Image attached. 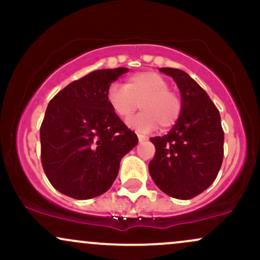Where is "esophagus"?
<instances>
[{
    "mask_svg": "<svg viewBox=\"0 0 260 260\" xmlns=\"http://www.w3.org/2000/svg\"><path fill=\"white\" fill-rule=\"evenodd\" d=\"M137 136H138V140H139V142H144V140H147V138H145V137L143 136V134L138 133V134H137Z\"/></svg>",
    "mask_w": 260,
    "mask_h": 260,
    "instance_id": "obj_1",
    "label": "esophagus"
}]
</instances>
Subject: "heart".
<instances>
[{
    "label": "heart",
    "mask_w": 260,
    "mask_h": 260,
    "mask_svg": "<svg viewBox=\"0 0 260 260\" xmlns=\"http://www.w3.org/2000/svg\"><path fill=\"white\" fill-rule=\"evenodd\" d=\"M170 82L160 73L144 71L129 76L126 84L113 83L107 89V103L112 111L126 121L139 107L143 110L128 123L140 132L159 127L169 129L180 120L183 101L180 92L169 88Z\"/></svg>",
    "instance_id": "1"
}]
</instances>
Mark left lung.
I'll list each match as a JSON object with an SVG mask.
<instances>
[{"label": "left lung", "instance_id": "8db88e82", "mask_svg": "<svg viewBox=\"0 0 260 260\" xmlns=\"http://www.w3.org/2000/svg\"><path fill=\"white\" fill-rule=\"evenodd\" d=\"M177 83L183 101L180 120L162 137H153L155 155L149 172L164 193L194 198L215 181L223 159L219 110L194 79L177 68H160Z\"/></svg>", "mask_w": 260, "mask_h": 260}]
</instances>
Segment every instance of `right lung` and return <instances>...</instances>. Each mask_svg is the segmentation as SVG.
<instances>
[{"label":"right lung","instance_id":"add662e5","mask_svg":"<svg viewBox=\"0 0 260 260\" xmlns=\"http://www.w3.org/2000/svg\"><path fill=\"white\" fill-rule=\"evenodd\" d=\"M127 68L98 70L70 83L49 103L40 127L41 164L58 192L90 199L110 189L137 134L112 111L107 89Z\"/></svg>","mask_w":260,"mask_h":260}]
</instances>
